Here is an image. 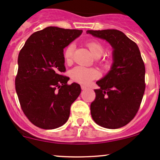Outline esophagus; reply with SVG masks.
<instances>
[{"mask_svg":"<svg viewBox=\"0 0 160 160\" xmlns=\"http://www.w3.org/2000/svg\"><path fill=\"white\" fill-rule=\"evenodd\" d=\"M81 89H82V90H84V89H86V86H84V85H81Z\"/></svg>","mask_w":160,"mask_h":160,"instance_id":"34e87169","label":"esophagus"}]
</instances>
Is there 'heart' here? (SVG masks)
<instances>
[{"label":"heart","mask_w":160,"mask_h":160,"mask_svg":"<svg viewBox=\"0 0 160 160\" xmlns=\"http://www.w3.org/2000/svg\"><path fill=\"white\" fill-rule=\"evenodd\" d=\"M86 45L90 51L91 54L95 58L102 56V52H103V47L98 41L90 40V41H88L86 43ZM74 51V43H70L68 47H66L65 50H64V58L67 63H71L72 62ZM70 75H71V78L74 81L78 82L79 83L88 84L92 80L98 78V74L93 68H87L81 67V66H78V67H75L71 70V72H70Z\"/></svg>","instance_id":"heart-1"}]
</instances>
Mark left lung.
<instances>
[{
    "mask_svg": "<svg viewBox=\"0 0 160 160\" xmlns=\"http://www.w3.org/2000/svg\"><path fill=\"white\" fill-rule=\"evenodd\" d=\"M86 33L107 40L113 49L111 70L96 82L100 88L95 89L92 117L104 128H121L136 115L144 93L145 66L140 50L120 31L89 30Z\"/></svg>",
    "mask_w": 160,
    "mask_h": 160,
    "instance_id": "left-lung-1",
    "label": "left lung"
}]
</instances>
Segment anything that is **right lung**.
I'll use <instances>...</instances> for the list:
<instances>
[{"instance_id": "right-lung-1", "label": "right lung", "mask_w": 160, "mask_h": 160, "mask_svg": "<svg viewBox=\"0 0 160 160\" xmlns=\"http://www.w3.org/2000/svg\"><path fill=\"white\" fill-rule=\"evenodd\" d=\"M82 30L47 27L26 40L18 56L15 85L20 105L34 126L53 129L68 120L73 102L81 92L78 83H67L64 48Z\"/></svg>"}]
</instances>
